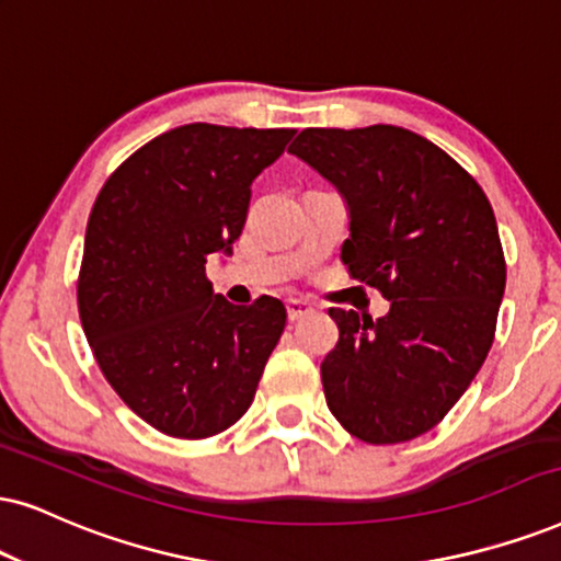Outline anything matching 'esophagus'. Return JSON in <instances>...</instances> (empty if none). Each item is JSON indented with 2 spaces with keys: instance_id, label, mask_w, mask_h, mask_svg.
I'll use <instances>...</instances> for the list:
<instances>
[{
  "instance_id": "obj_1",
  "label": "esophagus",
  "mask_w": 561,
  "mask_h": 561,
  "mask_svg": "<svg viewBox=\"0 0 561 561\" xmlns=\"http://www.w3.org/2000/svg\"><path fill=\"white\" fill-rule=\"evenodd\" d=\"M313 313V308H310L308 300H300V297H293V300H287V316L289 321H300V318Z\"/></svg>"
}]
</instances>
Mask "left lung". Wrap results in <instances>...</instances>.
Instances as JSON below:
<instances>
[{
  "mask_svg": "<svg viewBox=\"0 0 561 561\" xmlns=\"http://www.w3.org/2000/svg\"><path fill=\"white\" fill-rule=\"evenodd\" d=\"M289 152L342 194L344 264L391 302L378 321L329 310L339 344L321 363L325 403L370 445L420 437L492 346L507 274L492 204L448 152L401 126L305 129Z\"/></svg>",
  "mask_w": 561,
  "mask_h": 561,
  "instance_id": "left-lung-1",
  "label": "left lung"
}]
</instances>
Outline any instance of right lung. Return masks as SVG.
<instances>
[{"mask_svg": "<svg viewBox=\"0 0 561 561\" xmlns=\"http://www.w3.org/2000/svg\"><path fill=\"white\" fill-rule=\"evenodd\" d=\"M293 137L179 126L122 162L90 211L77 282L84 336L113 391L170 437L236 424L285 331L276 297L232 305L215 295L207 261L230 256L251 183Z\"/></svg>", "mask_w": 561, "mask_h": 561, "instance_id": "1", "label": "right lung"}]
</instances>
